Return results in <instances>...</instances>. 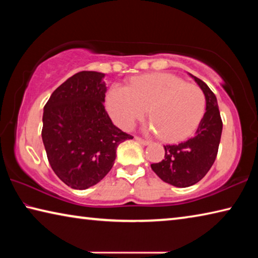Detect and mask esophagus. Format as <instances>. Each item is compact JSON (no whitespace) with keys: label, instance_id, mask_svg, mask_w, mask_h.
<instances>
[{"label":"esophagus","instance_id":"1","mask_svg":"<svg viewBox=\"0 0 258 258\" xmlns=\"http://www.w3.org/2000/svg\"><path fill=\"white\" fill-rule=\"evenodd\" d=\"M135 141H137L138 143H140V145H142V146L150 145V141H148V140H145V139H141V138H139V137L135 138Z\"/></svg>","mask_w":258,"mask_h":258}]
</instances>
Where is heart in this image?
Instances as JSON below:
<instances>
[{
	"label": "heart",
	"mask_w": 258,
	"mask_h": 258,
	"mask_svg": "<svg viewBox=\"0 0 258 258\" xmlns=\"http://www.w3.org/2000/svg\"><path fill=\"white\" fill-rule=\"evenodd\" d=\"M106 108L118 127L131 130L145 117L149 128L166 142L182 141L195 132L206 110V97L195 84L172 74L155 73L134 77L128 87L112 84L106 95Z\"/></svg>",
	"instance_id": "b5f03b06"
}]
</instances>
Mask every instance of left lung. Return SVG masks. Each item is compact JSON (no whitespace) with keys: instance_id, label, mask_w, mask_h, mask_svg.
<instances>
[{"instance_id":"left-lung-1","label":"left lung","mask_w":258,"mask_h":258,"mask_svg":"<svg viewBox=\"0 0 258 258\" xmlns=\"http://www.w3.org/2000/svg\"><path fill=\"white\" fill-rule=\"evenodd\" d=\"M192 77L206 97V112L194 137L178 145L164 146V159L151 164L161 180L177 187L194 185L208 173L216 159L223 127L215 94L206 83Z\"/></svg>"}]
</instances>
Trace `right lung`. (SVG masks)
<instances>
[{
	"instance_id": "add662e5",
	"label": "right lung",
	"mask_w": 258,
	"mask_h": 258,
	"mask_svg": "<svg viewBox=\"0 0 258 258\" xmlns=\"http://www.w3.org/2000/svg\"><path fill=\"white\" fill-rule=\"evenodd\" d=\"M104 74L80 72L47 100L42 140L53 172L68 186L85 190L110 171L116 150L132 135L116 127L104 109Z\"/></svg>"
}]
</instances>
